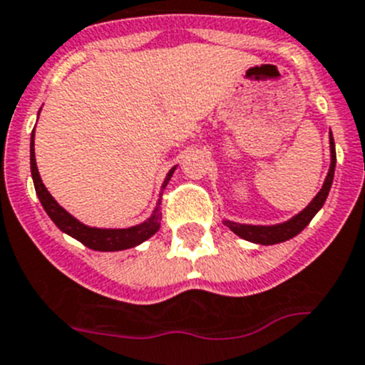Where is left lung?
Listing matches in <instances>:
<instances>
[{
  "label": "left lung",
  "instance_id": "8db88e82",
  "mask_svg": "<svg viewBox=\"0 0 365 365\" xmlns=\"http://www.w3.org/2000/svg\"><path fill=\"white\" fill-rule=\"evenodd\" d=\"M329 143H331V167L329 173H327V178L324 182V187L320 189L317 196H314L313 202L305 207L300 215L294 216L293 220L289 222L280 223V225H271V227H260V225H242V223L235 222H225L227 227H231V231L235 235L242 236L244 240H249V242H255V244L262 245H272V244H280V242H285V240L293 238L298 232L304 231L309 222L313 220V216L320 211V207L326 202L327 195H329L331 183H333L334 176V163H336V150H334V140L333 134H329Z\"/></svg>",
  "mask_w": 365,
  "mask_h": 365
}]
</instances>
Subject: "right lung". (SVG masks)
Returning a JSON list of instances; mask_svg holds the SVG:
<instances>
[{
    "label": "right lung",
    "mask_w": 365,
    "mask_h": 365,
    "mask_svg": "<svg viewBox=\"0 0 365 365\" xmlns=\"http://www.w3.org/2000/svg\"><path fill=\"white\" fill-rule=\"evenodd\" d=\"M31 173L32 180H34L36 195H38L39 202L43 205V209L47 211V215L51 216L52 222L58 225L63 232L71 235L72 238H76L78 242H81L83 245H87L88 249H94V251H123V249L134 247V245H140L142 242H145L147 238L158 231L160 227V203L156 205V211L154 216H150L147 222L140 223L136 227L129 229H94L87 227L83 223L78 222L76 218H72L63 207H60L56 203V200L48 195V190L45 189L43 182L39 178L38 167H36V156H34V133L31 136ZM175 169L169 170L165 182H163V189L169 183L170 176H173ZM163 195V192H162Z\"/></svg>",
    "instance_id": "right-lung-1"
}]
</instances>
